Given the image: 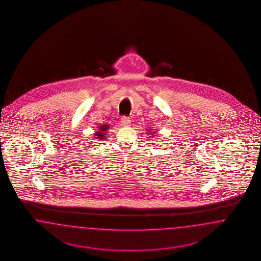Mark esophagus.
I'll return each mask as SVG.
<instances>
[{
	"instance_id": "1",
	"label": "esophagus",
	"mask_w": 261,
	"mask_h": 261,
	"mask_svg": "<svg viewBox=\"0 0 261 261\" xmlns=\"http://www.w3.org/2000/svg\"><path fill=\"white\" fill-rule=\"evenodd\" d=\"M120 120H121L122 125H124V126H128V125L131 123V119H129V118H127V117H122Z\"/></svg>"
}]
</instances>
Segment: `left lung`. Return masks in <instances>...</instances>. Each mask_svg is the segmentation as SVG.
Listing matches in <instances>:
<instances>
[{"label": "left lung", "mask_w": 261, "mask_h": 261, "mask_svg": "<svg viewBox=\"0 0 261 261\" xmlns=\"http://www.w3.org/2000/svg\"><path fill=\"white\" fill-rule=\"evenodd\" d=\"M152 133H153V134H154V133H155V132H152ZM153 136H154V135H152V137H153Z\"/></svg>", "instance_id": "8db88e82"}]
</instances>
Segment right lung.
Instances as JSON below:
<instances>
[{"label": "right lung", "mask_w": 261, "mask_h": 261, "mask_svg": "<svg viewBox=\"0 0 261 261\" xmlns=\"http://www.w3.org/2000/svg\"><path fill=\"white\" fill-rule=\"evenodd\" d=\"M108 129H109V125H107V124H103V125L99 127L98 130L94 134L95 139H97V140H103V139H105V138L107 137L106 133H107V130H108Z\"/></svg>", "instance_id": "obj_1"}]
</instances>
